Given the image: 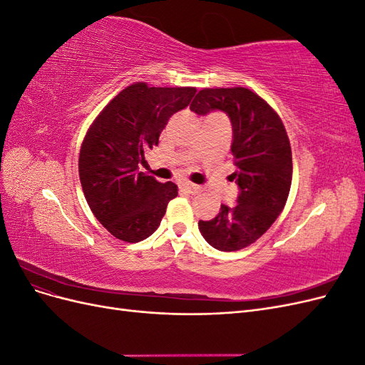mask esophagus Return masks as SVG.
<instances>
[{
	"instance_id": "34e87169",
	"label": "esophagus",
	"mask_w": 365,
	"mask_h": 365,
	"mask_svg": "<svg viewBox=\"0 0 365 365\" xmlns=\"http://www.w3.org/2000/svg\"><path fill=\"white\" fill-rule=\"evenodd\" d=\"M182 187H184L187 192L193 193V195L202 192V187L201 185H196V184H192V182H185V184H182Z\"/></svg>"
}]
</instances>
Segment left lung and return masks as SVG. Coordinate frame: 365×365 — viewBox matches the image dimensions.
<instances>
[{
  "label": "left lung",
  "mask_w": 365,
  "mask_h": 365,
  "mask_svg": "<svg viewBox=\"0 0 365 365\" xmlns=\"http://www.w3.org/2000/svg\"><path fill=\"white\" fill-rule=\"evenodd\" d=\"M190 109L197 115L224 111L233 126L231 152L239 185L237 204L220 205L200 231L219 251H237L254 244L284 208L292 181V152L282 118L248 88H204Z\"/></svg>",
  "instance_id": "1"
}]
</instances>
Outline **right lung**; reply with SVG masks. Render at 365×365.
I'll use <instances>...</instances> for the list:
<instances>
[{
  "mask_svg": "<svg viewBox=\"0 0 365 365\" xmlns=\"http://www.w3.org/2000/svg\"><path fill=\"white\" fill-rule=\"evenodd\" d=\"M196 88H161L137 82L120 91L96 117L83 138L79 176L91 212L114 237L135 244L160 227L172 181L138 172L145 150L158 146L169 118L190 103Z\"/></svg>",
  "mask_w": 365,
  "mask_h": 365,
  "instance_id": "obj_1",
  "label": "right lung"
}]
</instances>
